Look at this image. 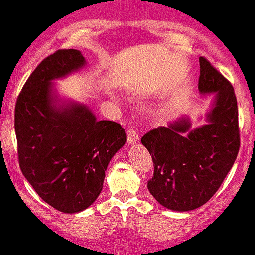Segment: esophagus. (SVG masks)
<instances>
[{"label": "esophagus", "mask_w": 255, "mask_h": 255, "mask_svg": "<svg viewBox=\"0 0 255 255\" xmlns=\"http://www.w3.org/2000/svg\"><path fill=\"white\" fill-rule=\"evenodd\" d=\"M127 141L129 144H134L136 141H139V134L138 130L134 128H128L127 129Z\"/></svg>", "instance_id": "1"}]
</instances>
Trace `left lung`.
<instances>
[{"instance_id": "1", "label": "left lung", "mask_w": 255, "mask_h": 255, "mask_svg": "<svg viewBox=\"0 0 255 255\" xmlns=\"http://www.w3.org/2000/svg\"><path fill=\"white\" fill-rule=\"evenodd\" d=\"M198 89L214 94L206 125L191 129L181 117L141 138L154 162L148 189L162 206L189 211L204 205L221 186L240 150L238 109L234 87L204 57H199Z\"/></svg>"}]
</instances>
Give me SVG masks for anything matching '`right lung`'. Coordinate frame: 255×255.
<instances>
[{
    "instance_id": "right-lung-1",
    "label": "right lung",
    "mask_w": 255,
    "mask_h": 255,
    "mask_svg": "<svg viewBox=\"0 0 255 255\" xmlns=\"http://www.w3.org/2000/svg\"><path fill=\"white\" fill-rule=\"evenodd\" d=\"M84 66L78 50L47 56L25 82L14 110L21 172L44 202L66 214L95 202L110 160L126 143L120 123L98 121L82 104H60L52 80Z\"/></svg>"
}]
</instances>
